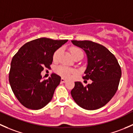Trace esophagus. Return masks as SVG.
<instances>
[{
  "mask_svg": "<svg viewBox=\"0 0 133 133\" xmlns=\"http://www.w3.org/2000/svg\"><path fill=\"white\" fill-rule=\"evenodd\" d=\"M66 81V80L65 79H64V78H61V83H65V82Z\"/></svg>",
  "mask_w": 133,
  "mask_h": 133,
  "instance_id": "esophagus-1",
  "label": "esophagus"
}]
</instances>
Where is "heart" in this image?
Masks as SVG:
<instances>
[{"mask_svg":"<svg viewBox=\"0 0 133 133\" xmlns=\"http://www.w3.org/2000/svg\"><path fill=\"white\" fill-rule=\"evenodd\" d=\"M61 51V49H59L54 53V54H53V59H54V60L57 59V57H58L59 54H60ZM70 52L72 56H74L76 55L77 53L82 52V50L81 49H78V48H72V49H71ZM56 72L59 75L65 78H70L74 74V71L73 70L70 69V68H68V67L65 66H60L57 67L56 68Z\"/></svg>","mask_w":133,"mask_h":133,"instance_id":"1","label":"heart"}]
</instances>
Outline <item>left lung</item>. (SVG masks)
Masks as SVG:
<instances>
[{
	"mask_svg": "<svg viewBox=\"0 0 133 133\" xmlns=\"http://www.w3.org/2000/svg\"><path fill=\"white\" fill-rule=\"evenodd\" d=\"M71 42L87 54L88 65L83 78L92 81L86 87L81 82H75V87L71 91L72 98L83 109H99L117 92L121 68L115 56L104 46L89 40Z\"/></svg>",
	"mask_w": 133,
	"mask_h": 133,
	"instance_id": "1",
	"label": "left lung"
}]
</instances>
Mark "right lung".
<instances>
[{"label":"right lung","mask_w":133,"mask_h":133,"mask_svg":"<svg viewBox=\"0 0 133 133\" xmlns=\"http://www.w3.org/2000/svg\"><path fill=\"white\" fill-rule=\"evenodd\" d=\"M67 41L38 38L24 44L12 58L9 84L17 99L25 108L42 109L52 100L61 77L52 74L42 81L41 72L43 67L50 68L54 53Z\"/></svg>","instance_id":"right-lung-1"}]
</instances>
